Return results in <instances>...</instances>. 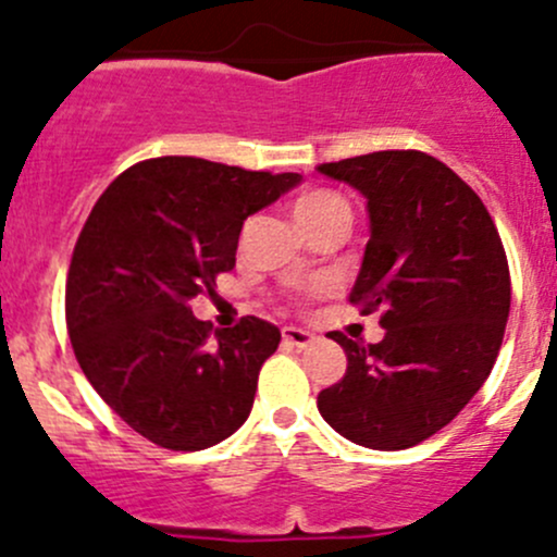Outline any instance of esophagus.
Returning a JSON list of instances; mask_svg holds the SVG:
<instances>
[{
  "mask_svg": "<svg viewBox=\"0 0 557 557\" xmlns=\"http://www.w3.org/2000/svg\"><path fill=\"white\" fill-rule=\"evenodd\" d=\"M283 339H285V345L299 347V350H305V347H312L314 342H318V336H314L312 331L296 329V325H285V329H283Z\"/></svg>",
  "mask_w": 557,
  "mask_h": 557,
  "instance_id": "esophagus-1",
  "label": "esophagus"
}]
</instances>
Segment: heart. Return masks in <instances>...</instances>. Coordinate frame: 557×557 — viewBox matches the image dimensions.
I'll return each mask as SVG.
<instances>
[{
	"label": "heart",
	"instance_id": "b5f03b06",
	"mask_svg": "<svg viewBox=\"0 0 557 557\" xmlns=\"http://www.w3.org/2000/svg\"><path fill=\"white\" fill-rule=\"evenodd\" d=\"M294 218L305 232H310L331 221H350V207L334 190L312 188L294 201Z\"/></svg>",
	"mask_w": 557,
	"mask_h": 557
}]
</instances>
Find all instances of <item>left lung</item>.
<instances>
[{
  "mask_svg": "<svg viewBox=\"0 0 557 557\" xmlns=\"http://www.w3.org/2000/svg\"><path fill=\"white\" fill-rule=\"evenodd\" d=\"M367 199L369 243L347 299L380 312L383 342L331 331L347 372L318 396L325 423L369 450H407L471 401L509 318V267L480 196L420 150L320 164Z\"/></svg>",
  "mask_w": 557,
  "mask_h": 557,
  "instance_id": "1",
  "label": "left lung"
}]
</instances>
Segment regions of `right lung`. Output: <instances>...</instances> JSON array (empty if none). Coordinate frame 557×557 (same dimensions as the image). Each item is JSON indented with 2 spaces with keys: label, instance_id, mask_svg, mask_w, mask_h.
<instances>
[{
  "label": "right lung",
  "instance_id": "obj_1",
  "mask_svg": "<svg viewBox=\"0 0 557 557\" xmlns=\"http://www.w3.org/2000/svg\"><path fill=\"white\" fill-rule=\"evenodd\" d=\"M301 183L194 156L117 174L94 205L66 277L75 358L107 407L166 450H207L245 423L280 329L215 331L190 312L237 263L243 223Z\"/></svg>",
  "mask_w": 557,
  "mask_h": 557
}]
</instances>
